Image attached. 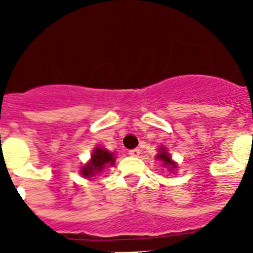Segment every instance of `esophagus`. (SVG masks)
Segmentation results:
<instances>
[{
  "label": "esophagus",
  "mask_w": 253,
  "mask_h": 253,
  "mask_svg": "<svg viewBox=\"0 0 253 253\" xmlns=\"http://www.w3.org/2000/svg\"><path fill=\"white\" fill-rule=\"evenodd\" d=\"M139 154H140V151H139L138 148H135V150H130V151H128V155H130V156H134V158L139 156Z\"/></svg>",
  "instance_id": "esophagus-1"
}]
</instances>
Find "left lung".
Here are the masks:
<instances>
[{
  "mask_svg": "<svg viewBox=\"0 0 253 253\" xmlns=\"http://www.w3.org/2000/svg\"><path fill=\"white\" fill-rule=\"evenodd\" d=\"M156 159H159V160L163 163V167H167L170 172H173V170L177 168V164L173 162L172 158H170V155L167 152V150L164 147H162V148L159 150V154L156 155Z\"/></svg>",
  "mask_w": 253,
  "mask_h": 253,
  "instance_id": "obj_1",
  "label": "left lung"
}]
</instances>
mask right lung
I'll return each instance as SVG.
<instances>
[{"mask_svg":"<svg viewBox=\"0 0 253 253\" xmlns=\"http://www.w3.org/2000/svg\"><path fill=\"white\" fill-rule=\"evenodd\" d=\"M114 162L115 156L113 152H109L106 148L95 147L91 152L90 160L81 168L80 173L85 178L87 177L89 180H91V177L99 174L106 167L114 166Z\"/></svg>","mask_w":253,"mask_h":253,"instance_id":"1","label":"right lung"}]
</instances>
